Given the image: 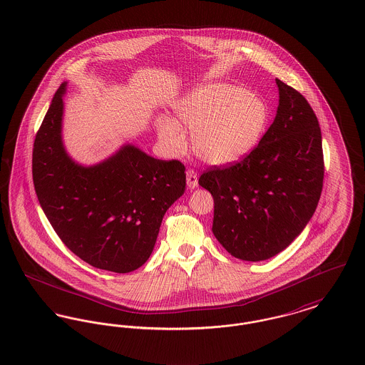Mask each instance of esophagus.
Instances as JSON below:
<instances>
[{
	"instance_id": "1",
	"label": "esophagus",
	"mask_w": 365,
	"mask_h": 365,
	"mask_svg": "<svg viewBox=\"0 0 365 365\" xmlns=\"http://www.w3.org/2000/svg\"><path fill=\"white\" fill-rule=\"evenodd\" d=\"M186 182H187L189 189H196L198 186V178H197V173L193 169L186 170Z\"/></svg>"
}]
</instances>
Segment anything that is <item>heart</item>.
Wrapping results in <instances>:
<instances>
[{
  "label": "heart",
  "mask_w": 365,
  "mask_h": 365,
  "mask_svg": "<svg viewBox=\"0 0 365 365\" xmlns=\"http://www.w3.org/2000/svg\"><path fill=\"white\" fill-rule=\"evenodd\" d=\"M179 120L193 132L197 157L211 165H226L246 157L264 135L268 106L246 88L232 84H204L176 107ZM163 141L173 150L185 145V132L172 118L158 120Z\"/></svg>",
  "instance_id": "b5f03b06"
}]
</instances>
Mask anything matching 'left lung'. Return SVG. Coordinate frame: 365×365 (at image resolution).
Masks as SVG:
<instances>
[{"label":"left lung","instance_id":"left-lung-1","mask_svg":"<svg viewBox=\"0 0 365 365\" xmlns=\"http://www.w3.org/2000/svg\"><path fill=\"white\" fill-rule=\"evenodd\" d=\"M277 84V116L258 145L242 161L212 167L198 179L214 198V236L245 261L284 250L309 224L322 192L318 119L297 90Z\"/></svg>","mask_w":365,"mask_h":365}]
</instances>
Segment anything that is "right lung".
<instances>
[{"label": "right lung", "mask_w": 365, "mask_h": 365, "mask_svg": "<svg viewBox=\"0 0 365 365\" xmlns=\"http://www.w3.org/2000/svg\"><path fill=\"white\" fill-rule=\"evenodd\" d=\"M53 103L33 145L38 202L63 245L91 267L132 272L151 255L163 218L185 193V165L126 144L106 161L83 167L62 143V96Z\"/></svg>", "instance_id": "1"}]
</instances>
